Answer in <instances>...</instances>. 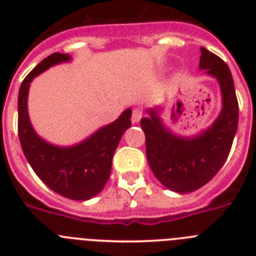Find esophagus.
<instances>
[{
	"label": "esophagus",
	"instance_id": "34e87169",
	"mask_svg": "<svg viewBox=\"0 0 256 256\" xmlns=\"http://www.w3.org/2000/svg\"><path fill=\"white\" fill-rule=\"evenodd\" d=\"M142 110L141 108H134L133 110V114H132V122L133 123H138L140 120H141V118H142Z\"/></svg>",
	"mask_w": 256,
	"mask_h": 256
}]
</instances>
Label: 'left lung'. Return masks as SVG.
<instances>
[{
  "mask_svg": "<svg viewBox=\"0 0 256 256\" xmlns=\"http://www.w3.org/2000/svg\"><path fill=\"white\" fill-rule=\"evenodd\" d=\"M200 51L198 68L220 88L222 108L212 126L195 136L177 134L165 126L162 106L148 108V116L141 119L151 170L162 186L177 194L196 191L218 173L230 155L238 124V102L230 68L204 47Z\"/></svg>",
  "mask_w": 256,
  "mask_h": 256,
  "instance_id": "1",
  "label": "left lung"
}]
</instances>
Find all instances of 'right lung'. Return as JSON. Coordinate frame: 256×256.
I'll list each match as a JSON object with an SVG mask.
<instances>
[{"label":"right lung","mask_w":256,"mask_h":256,"mask_svg":"<svg viewBox=\"0 0 256 256\" xmlns=\"http://www.w3.org/2000/svg\"><path fill=\"white\" fill-rule=\"evenodd\" d=\"M70 60L69 54L55 52L40 61L22 80L18 97V130L22 152L40 180L58 195L86 201L98 195L108 182L115 150L132 124V110L126 108L116 120L72 146H58L42 138L29 119V87L44 70Z\"/></svg>","instance_id":"right-lung-1"}]
</instances>
